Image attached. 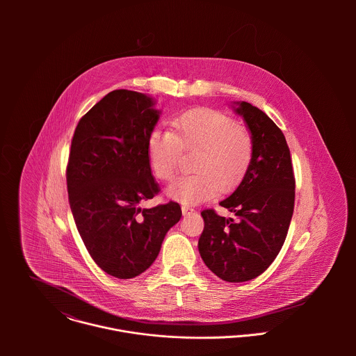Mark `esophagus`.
I'll return each instance as SVG.
<instances>
[{"instance_id": "esophagus-1", "label": "esophagus", "mask_w": 356, "mask_h": 356, "mask_svg": "<svg viewBox=\"0 0 356 356\" xmlns=\"http://www.w3.org/2000/svg\"><path fill=\"white\" fill-rule=\"evenodd\" d=\"M181 208H182V213H184V215H188V213H191V212L195 211L191 205H186V204H182Z\"/></svg>"}]
</instances>
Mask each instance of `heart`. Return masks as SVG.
Here are the masks:
<instances>
[{"label":"heart","mask_w":356,"mask_h":356,"mask_svg":"<svg viewBox=\"0 0 356 356\" xmlns=\"http://www.w3.org/2000/svg\"><path fill=\"white\" fill-rule=\"evenodd\" d=\"M192 174L178 178L167 193L184 204L211 199L218 186H236L248 171L254 157V140L247 127L215 109L191 111L170 123V131L154 130L148 140L153 174L171 181L179 167L182 152H195Z\"/></svg>","instance_id":"obj_1"}]
</instances>
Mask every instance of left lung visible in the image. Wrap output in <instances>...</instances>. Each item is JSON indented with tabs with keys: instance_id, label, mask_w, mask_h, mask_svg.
I'll return each instance as SVG.
<instances>
[{
	"instance_id": "obj_1",
	"label": "left lung",
	"mask_w": 356,
	"mask_h": 356,
	"mask_svg": "<svg viewBox=\"0 0 356 356\" xmlns=\"http://www.w3.org/2000/svg\"><path fill=\"white\" fill-rule=\"evenodd\" d=\"M254 140L252 163L234 192L220 205L234 218L204 209L199 252L220 280L245 282L274 261L288 234L295 207V175L284 133L250 102L233 105Z\"/></svg>"
}]
</instances>
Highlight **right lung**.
Wrapping results in <instances>:
<instances>
[{"instance_id": "right-lung-1", "label": "right lung", "mask_w": 356, "mask_h": 356, "mask_svg": "<svg viewBox=\"0 0 356 356\" xmlns=\"http://www.w3.org/2000/svg\"><path fill=\"white\" fill-rule=\"evenodd\" d=\"M154 99L113 90L78 123L67 165L68 200L88 252L106 274L129 280L151 267L167 232L179 222V204L153 208L148 140L160 118Z\"/></svg>"}]
</instances>
